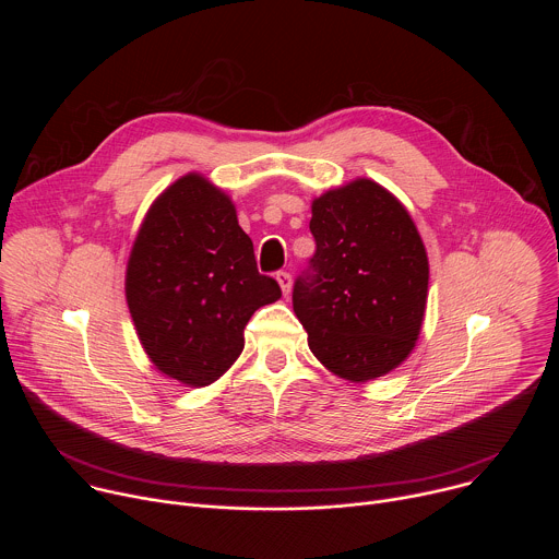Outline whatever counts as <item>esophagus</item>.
Instances as JSON below:
<instances>
[{"label": "esophagus", "instance_id": "34e87169", "mask_svg": "<svg viewBox=\"0 0 559 559\" xmlns=\"http://www.w3.org/2000/svg\"><path fill=\"white\" fill-rule=\"evenodd\" d=\"M276 281H278V285H281V289H283V294L287 296L289 289H292V276H289V272H285V270L276 272Z\"/></svg>", "mask_w": 559, "mask_h": 559}]
</instances>
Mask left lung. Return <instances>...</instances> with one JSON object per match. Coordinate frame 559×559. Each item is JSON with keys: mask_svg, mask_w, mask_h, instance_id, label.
Wrapping results in <instances>:
<instances>
[{"mask_svg": "<svg viewBox=\"0 0 559 559\" xmlns=\"http://www.w3.org/2000/svg\"><path fill=\"white\" fill-rule=\"evenodd\" d=\"M316 252L294 281V313L311 354L336 376L365 382L414 349L427 305L429 261L405 210L358 179L311 203Z\"/></svg>", "mask_w": 559, "mask_h": 559, "instance_id": "obj_1", "label": "left lung"}]
</instances>
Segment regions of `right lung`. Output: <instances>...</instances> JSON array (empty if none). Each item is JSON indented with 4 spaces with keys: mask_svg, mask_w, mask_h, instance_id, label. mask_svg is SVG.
Segmentation results:
<instances>
[{
    "mask_svg": "<svg viewBox=\"0 0 559 559\" xmlns=\"http://www.w3.org/2000/svg\"><path fill=\"white\" fill-rule=\"evenodd\" d=\"M126 298L156 369L205 386L241 356L248 321L281 298V287L259 272L231 201L201 175H186L145 214Z\"/></svg>",
    "mask_w": 559,
    "mask_h": 559,
    "instance_id": "add662e5",
    "label": "right lung"
}]
</instances>
